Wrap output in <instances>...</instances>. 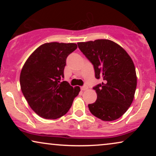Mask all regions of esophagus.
Wrapping results in <instances>:
<instances>
[{
	"mask_svg": "<svg viewBox=\"0 0 156 156\" xmlns=\"http://www.w3.org/2000/svg\"><path fill=\"white\" fill-rule=\"evenodd\" d=\"M87 89H88V87H87V86H86V85H84V86H83V87H81V89H82V91H85V90H87Z\"/></svg>",
	"mask_w": 156,
	"mask_h": 156,
	"instance_id": "34e87169",
	"label": "esophagus"
}]
</instances>
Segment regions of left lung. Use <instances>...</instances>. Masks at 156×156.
Listing matches in <instances>:
<instances>
[{
    "label": "left lung",
    "mask_w": 156,
    "mask_h": 156,
    "mask_svg": "<svg viewBox=\"0 0 156 156\" xmlns=\"http://www.w3.org/2000/svg\"><path fill=\"white\" fill-rule=\"evenodd\" d=\"M94 66L95 77L103 82L93 87L97 99L88 105L94 116L106 121L122 116L133 101L137 85L136 69L124 49L109 40L78 42Z\"/></svg>",
    "instance_id": "left-lung-1"
}]
</instances>
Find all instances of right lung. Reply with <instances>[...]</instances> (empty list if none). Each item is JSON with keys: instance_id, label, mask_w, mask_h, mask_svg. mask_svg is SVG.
<instances>
[{"instance_id": "1", "label": "right lung", "mask_w": 156, "mask_h": 156, "mask_svg": "<svg viewBox=\"0 0 156 156\" xmlns=\"http://www.w3.org/2000/svg\"><path fill=\"white\" fill-rule=\"evenodd\" d=\"M76 48L75 43H44L23 65L21 90L30 108L42 118L56 119L64 116L80 91V87L74 88L61 81L67 57Z\"/></svg>"}]
</instances>
